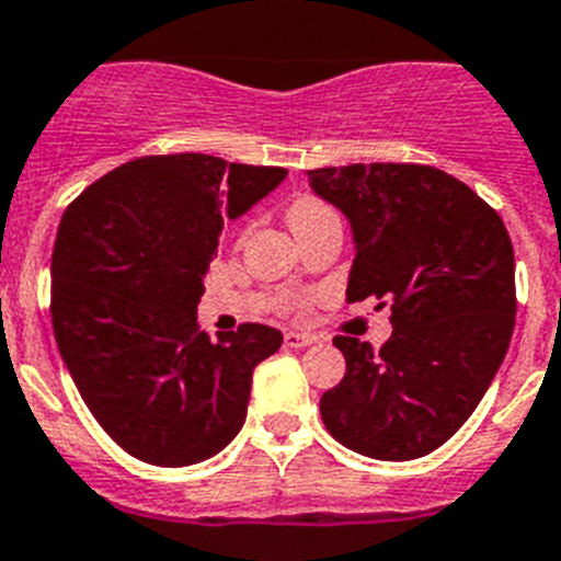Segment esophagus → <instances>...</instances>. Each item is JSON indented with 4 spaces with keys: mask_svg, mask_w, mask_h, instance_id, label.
<instances>
[{
    "mask_svg": "<svg viewBox=\"0 0 561 561\" xmlns=\"http://www.w3.org/2000/svg\"><path fill=\"white\" fill-rule=\"evenodd\" d=\"M285 345L287 347H309V345H314V336L304 334V331H287Z\"/></svg>",
    "mask_w": 561,
    "mask_h": 561,
    "instance_id": "esophagus-1",
    "label": "esophagus"
}]
</instances>
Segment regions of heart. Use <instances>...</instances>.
Instances as JSON below:
<instances>
[{
	"mask_svg": "<svg viewBox=\"0 0 561 561\" xmlns=\"http://www.w3.org/2000/svg\"><path fill=\"white\" fill-rule=\"evenodd\" d=\"M325 214H331V210L325 208L323 203H318V199H298L290 208V214H287V219H290V227H298L304 225V221L320 219V216Z\"/></svg>",
	"mask_w": 561,
	"mask_h": 561,
	"instance_id": "obj_1",
	"label": "heart"
}]
</instances>
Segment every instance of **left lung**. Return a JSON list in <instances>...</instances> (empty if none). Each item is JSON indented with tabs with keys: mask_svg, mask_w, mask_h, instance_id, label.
<instances>
[{
	"mask_svg": "<svg viewBox=\"0 0 561 561\" xmlns=\"http://www.w3.org/2000/svg\"><path fill=\"white\" fill-rule=\"evenodd\" d=\"M309 186L351 221L347 301L389 304L394 329L380 351L334 336L347 367L320 397L325 431L364 458H422L463 427L510 347L507 227L436 167H325L309 172Z\"/></svg>",
	"mask_w": 561,
	"mask_h": 561,
	"instance_id": "left-lung-1",
	"label": "left lung"
}]
</instances>
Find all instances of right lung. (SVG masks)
Returning <instances> with one entry per match:
<instances>
[{
    "label": "right lung",
    "mask_w": 561,
    "mask_h": 561,
    "mask_svg": "<svg viewBox=\"0 0 561 561\" xmlns=\"http://www.w3.org/2000/svg\"><path fill=\"white\" fill-rule=\"evenodd\" d=\"M287 178L205 153L145 156L79 194L51 254V323L98 425L153 466H192L247 419L252 373L282 331L197 325L210 260L236 221Z\"/></svg>",
    "instance_id": "right-lung-1"
}]
</instances>
